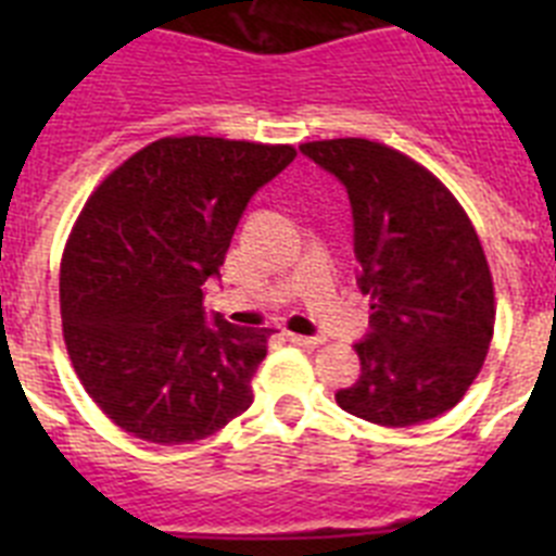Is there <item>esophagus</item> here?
<instances>
[{"label":"esophagus","instance_id":"34e87169","mask_svg":"<svg viewBox=\"0 0 556 556\" xmlns=\"http://www.w3.org/2000/svg\"><path fill=\"white\" fill-rule=\"evenodd\" d=\"M289 342H294V345L301 348H320L323 342H326V337H303V333H287Z\"/></svg>","mask_w":556,"mask_h":556}]
</instances>
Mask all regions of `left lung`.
I'll return each instance as SVG.
<instances>
[{
    "mask_svg": "<svg viewBox=\"0 0 556 556\" xmlns=\"http://www.w3.org/2000/svg\"><path fill=\"white\" fill-rule=\"evenodd\" d=\"M342 180L353 211L358 289L372 331L362 376L337 404L378 426H417L462 401L495 326L488 255L459 200L424 164L370 139L301 144Z\"/></svg>",
    "mask_w": 556,
    "mask_h": 556,
    "instance_id": "left-lung-1",
    "label": "left lung"
}]
</instances>
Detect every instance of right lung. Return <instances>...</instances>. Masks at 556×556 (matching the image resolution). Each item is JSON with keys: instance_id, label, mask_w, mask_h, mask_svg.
Wrapping results in <instances>:
<instances>
[{"instance_id": "right-lung-1", "label": "right lung", "mask_w": 556, "mask_h": 556, "mask_svg": "<svg viewBox=\"0 0 556 556\" xmlns=\"http://www.w3.org/2000/svg\"><path fill=\"white\" fill-rule=\"evenodd\" d=\"M292 144L166 136L132 152L83 205L61 258V320L88 397L127 434L198 443L253 404L273 328L205 320L244 205Z\"/></svg>"}]
</instances>
